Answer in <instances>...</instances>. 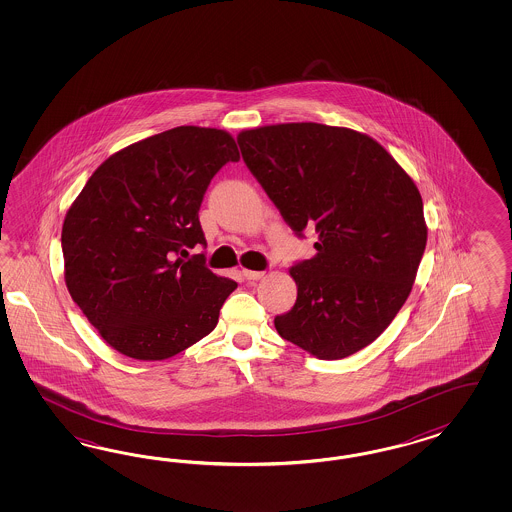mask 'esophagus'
<instances>
[{
	"label": "esophagus",
	"instance_id": "1",
	"mask_svg": "<svg viewBox=\"0 0 512 512\" xmlns=\"http://www.w3.org/2000/svg\"><path fill=\"white\" fill-rule=\"evenodd\" d=\"M242 276L246 279H251V281H255V279L263 278L264 272H259V270H242Z\"/></svg>",
	"mask_w": 512,
	"mask_h": 512
}]
</instances>
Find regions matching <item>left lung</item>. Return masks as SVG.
I'll list each match as a JSON object with an SVG mask.
<instances>
[{
    "label": "left lung",
    "mask_w": 512,
    "mask_h": 512,
    "mask_svg": "<svg viewBox=\"0 0 512 512\" xmlns=\"http://www.w3.org/2000/svg\"><path fill=\"white\" fill-rule=\"evenodd\" d=\"M242 157L285 221L315 227L317 253L289 268L293 310L274 325L319 360L351 357L402 310L428 240L419 187L349 127L293 122L238 133Z\"/></svg>",
    "instance_id": "8db88e82"
}]
</instances>
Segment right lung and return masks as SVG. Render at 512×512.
Wrapping results in <instances>:
<instances>
[{
	"mask_svg": "<svg viewBox=\"0 0 512 512\" xmlns=\"http://www.w3.org/2000/svg\"><path fill=\"white\" fill-rule=\"evenodd\" d=\"M240 152L231 133L180 125L105 159L69 206L63 278L101 338L125 357L165 360L208 336L238 283L191 261L206 244L204 191Z\"/></svg>",
	"mask_w": 512,
	"mask_h": 512,
	"instance_id": "right-lung-1",
	"label": "right lung"
}]
</instances>
